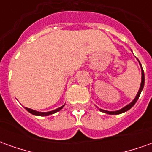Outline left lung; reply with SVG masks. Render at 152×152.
Listing matches in <instances>:
<instances>
[{"mask_svg": "<svg viewBox=\"0 0 152 152\" xmlns=\"http://www.w3.org/2000/svg\"><path fill=\"white\" fill-rule=\"evenodd\" d=\"M138 62H139V60H138ZM139 64H140L141 67H142V65H141L140 62H139ZM144 82H145V76H144L143 69L142 68V82H141L140 89H139V90H138L137 96L135 97V99H134V101H133V102H130L129 105L125 106L124 107H123V108L121 109V110H119V111H115V112H108V111H105V110H102V109H99V110H100L101 112H105V113H107V114H110V115H118V114H121V113H123V112H127L128 110H129V109H130L137 101V99H138V98H139V96H140L141 94V92H142V89H143Z\"/></svg>", "mask_w": 152, "mask_h": 152, "instance_id": "8db88e82", "label": "left lung"}]
</instances>
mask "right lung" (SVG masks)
<instances>
[{"instance_id":"right-lung-1","label":"right lung","mask_w":152,"mask_h":152,"mask_svg":"<svg viewBox=\"0 0 152 152\" xmlns=\"http://www.w3.org/2000/svg\"><path fill=\"white\" fill-rule=\"evenodd\" d=\"M63 107H64V105L62 106L61 107H58V108L53 110V111H51V112H37V111H34V110H32V109L28 108V107H25V108H26V110H27L28 112H29L32 115H39V116H46V115H50L53 114V113H55V112H58V111H60L61 109L63 108Z\"/></svg>"}]
</instances>
